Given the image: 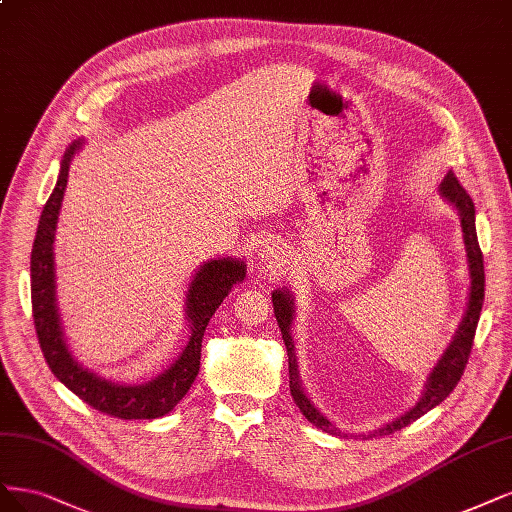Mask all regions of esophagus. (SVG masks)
<instances>
[{"label":"esophagus","instance_id":"esophagus-1","mask_svg":"<svg viewBox=\"0 0 512 512\" xmlns=\"http://www.w3.org/2000/svg\"><path fill=\"white\" fill-rule=\"evenodd\" d=\"M260 258L262 262H269V267H279V262L284 256H281V248L275 241H264L260 248Z\"/></svg>","mask_w":512,"mask_h":512}]
</instances>
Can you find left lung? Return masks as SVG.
<instances>
[{"mask_svg": "<svg viewBox=\"0 0 512 512\" xmlns=\"http://www.w3.org/2000/svg\"><path fill=\"white\" fill-rule=\"evenodd\" d=\"M440 195H443L460 214V222H462V233H464V245H466V256H468V271H470V294H468V309L464 320L457 328L453 341L449 343L447 351L440 356L438 364L434 366V370L428 377L426 383V392L424 396L419 398V402L411 411L404 413L402 417H398L396 421H390V424L370 432V434H362V438H373V436H385V434H394L396 430H402L404 426L413 424L415 419H419L421 415H426L428 411H432L436 404L443 402L451 392L453 387L457 385V381L462 379L464 368L468 364V356L472 351V341H474V332H477V324L481 317V307H483V298H485V267H483V252L479 248V239H477V226H474V203L470 199L468 192L464 190V186L457 182V178L453 175V171H449L445 175V180L440 182ZM273 309H275V317L277 324L281 330V339L286 343V351H288V373H290V394L296 402V407L301 409V413L311 421L315 428H320L328 434H337V436H345L341 430L334 428L330 421L317 411L311 400L307 398L301 379H298V364H296V356H294V341L290 337V326L294 320V298L292 294L284 288V290H275L273 292Z\"/></svg>", "mask_w": 512, "mask_h": 512, "instance_id": "1", "label": "left lung"}]
</instances>
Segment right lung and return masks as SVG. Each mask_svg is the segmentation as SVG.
Segmentation results:
<instances>
[{"instance_id":"right-lung-1","label":"right lung","mask_w":512,"mask_h":512,"mask_svg":"<svg viewBox=\"0 0 512 512\" xmlns=\"http://www.w3.org/2000/svg\"><path fill=\"white\" fill-rule=\"evenodd\" d=\"M82 139L67 148L55 190L44 205L40 216L38 233H35L31 250V307L33 324L38 332L42 354L48 368L67 390L93 409L118 419H156L167 415L178 404L195 383L201 368V343L203 332L211 315L222 305L231 288L245 277V264L235 258L207 260L190 281L186 294V315L192 328L190 341L180 358L175 360L163 375L142 385H120L103 379L88 368H82L63 339V330L57 313L55 298V258H52V243L59 220V209L67 188L69 163L80 150Z\"/></svg>"}]
</instances>
